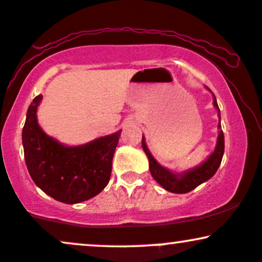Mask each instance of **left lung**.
<instances>
[{
	"instance_id": "left-lung-1",
	"label": "left lung",
	"mask_w": 262,
	"mask_h": 262,
	"mask_svg": "<svg viewBox=\"0 0 262 262\" xmlns=\"http://www.w3.org/2000/svg\"><path fill=\"white\" fill-rule=\"evenodd\" d=\"M215 108L218 110V116H219V135H218V141L217 146H215L214 152L203 162L201 166L196 167L193 170H189L187 172H183L182 175H176V173L170 172L169 170L164 169L160 165L156 162V160L152 158V155L150 154L148 146L145 144V139H141V145H143V150L145 151L146 156L149 159V169L151 172V176L154 177L155 181L164 187L166 191L172 192V193H187V192L192 191L200 186L201 183H203L207 180H209L210 177L217 172L219 165H221L222 159H223L224 154V134L222 130L221 125V111H219L217 100L213 101Z\"/></svg>"
}]
</instances>
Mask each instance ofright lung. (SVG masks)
Returning a JSON list of instances; mask_svg holds the SVG:
<instances>
[{"label": "right lung", "mask_w": 262, "mask_h": 262, "mask_svg": "<svg viewBox=\"0 0 262 262\" xmlns=\"http://www.w3.org/2000/svg\"><path fill=\"white\" fill-rule=\"evenodd\" d=\"M43 96L33 100L22 132L27 169L39 188L68 204L95 197L108 185L114 150L121 132L80 146H65L41 130L37 107Z\"/></svg>", "instance_id": "obj_1"}]
</instances>
